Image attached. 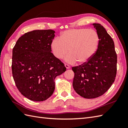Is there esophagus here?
<instances>
[{"instance_id":"esophagus-1","label":"esophagus","mask_w":128,"mask_h":128,"mask_svg":"<svg viewBox=\"0 0 128 128\" xmlns=\"http://www.w3.org/2000/svg\"><path fill=\"white\" fill-rule=\"evenodd\" d=\"M64 66H66V69H70V66H69L68 64H64Z\"/></svg>"}]
</instances>
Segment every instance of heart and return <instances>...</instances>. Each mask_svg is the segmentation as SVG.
I'll return each instance as SVG.
<instances>
[{
	"mask_svg": "<svg viewBox=\"0 0 128 128\" xmlns=\"http://www.w3.org/2000/svg\"><path fill=\"white\" fill-rule=\"evenodd\" d=\"M99 37L92 29L74 28L65 31L60 37L56 38L51 42L53 55L62 59L69 53L66 60L70 64L78 62L79 64L88 62L97 50Z\"/></svg>",
	"mask_w": 128,
	"mask_h": 128,
	"instance_id": "heart-1",
	"label": "heart"
}]
</instances>
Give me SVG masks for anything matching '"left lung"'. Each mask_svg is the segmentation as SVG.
Listing matches in <instances>:
<instances>
[{
  "mask_svg": "<svg viewBox=\"0 0 128 128\" xmlns=\"http://www.w3.org/2000/svg\"><path fill=\"white\" fill-rule=\"evenodd\" d=\"M99 37L97 50L85 64L72 68L74 90L85 98H94L104 94L112 86L116 75L117 56L114 43L105 28L94 24Z\"/></svg>",
  "mask_w": 128,
  "mask_h": 128,
  "instance_id": "1",
  "label": "left lung"
}]
</instances>
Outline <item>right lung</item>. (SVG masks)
<instances>
[{
	"label": "right lung",
	"instance_id": "right-lung-1",
	"mask_svg": "<svg viewBox=\"0 0 128 128\" xmlns=\"http://www.w3.org/2000/svg\"><path fill=\"white\" fill-rule=\"evenodd\" d=\"M52 30H34L19 38L12 50V73L18 91L34 101L53 94L55 78L66 71L63 62L51 52Z\"/></svg>",
	"mask_w": 128,
	"mask_h": 128
}]
</instances>
